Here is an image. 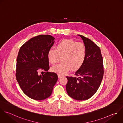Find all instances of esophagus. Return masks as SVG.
Instances as JSON below:
<instances>
[{
	"label": "esophagus",
	"instance_id": "obj_1",
	"mask_svg": "<svg viewBox=\"0 0 123 123\" xmlns=\"http://www.w3.org/2000/svg\"><path fill=\"white\" fill-rule=\"evenodd\" d=\"M58 77L60 78H61L63 76V75H62V74H58Z\"/></svg>",
	"mask_w": 123,
	"mask_h": 123
}]
</instances>
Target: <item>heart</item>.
I'll return each instance as SVG.
<instances>
[{
  "instance_id": "1",
  "label": "heart",
  "mask_w": 123,
  "mask_h": 123,
  "mask_svg": "<svg viewBox=\"0 0 123 123\" xmlns=\"http://www.w3.org/2000/svg\"><path fill=\"white\" fill-rule=\"evenodd\" d=\"M62 57L61 64L53 66L51 70L60 74H64L70 69L74 71L80 68L86 57L85 45L71 39H64L60 42L56 49L51 48L48 53L49 62L52 64L57 63Z\"/></svg>"
}]
</instances>
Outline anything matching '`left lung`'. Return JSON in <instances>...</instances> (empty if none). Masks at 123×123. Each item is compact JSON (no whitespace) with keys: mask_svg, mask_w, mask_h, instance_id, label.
<instances>
[{"mask_svg":"<svg viewBox=\"0 0 123 123\" xmlns=\"http://www.w3.org/2000/svg\"><path fill=\"white\" fill-rule=\"evenodd\" d=\"M86 49V57L75 73L78 77L66 76V89L68 95L77 100L93 96L100 86L103 76V59L99 48L90 39L80 35Z\"/></svg>","mask_w":123,"mask_h":123,"instance_id":"1","label":"left lung"}]
</instances>
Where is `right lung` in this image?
<instances>
[{"label":"right lung","instance_id":"right-lung-1","mask_svg":"<svg viewBox=\"0 0 123 123\" xmlns=\"http://www.w3.org/2000/svg\"><path fill=\"white\" fill-rule=\"evenodd\" d=\"M50 35H39L32 38L20 48L16 64V77L20 87L28 97L37 100L49 98L58 77L49 69L48 53L54 43ZM40 69L45 74L39 75Z\"/></svg>","mask_w":123,"mask_h":123}]
</instances>
